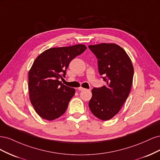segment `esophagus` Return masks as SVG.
<instances>
[{"instance_id": "1", "label": "esophagus", "mask_w": 160, "mask_h": 160, "mask_svg": "<svg viewBox=\"0 0 160 160\" xmlns=\"http://www.w3.org/2000/svg\"><path fill=\"white\" fill-rule=\"evenodd\" d=\"M78 90L79 91H83V90H85V88H81V87H80V88H78Z\"/></svg>"}]
</instances>
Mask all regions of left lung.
<instances>
[{"instance_id":"8db88e82","label":"left lung","mask_w":160,"mask_h":160,"mask_svg":"<svg viewBox=\"0 0 160 160\" xmlns=\"http://www.w3.org/2000/svg\"><path fill=\"white\" fill-rule=\"evenodd\" d=\"M98 59L101 78L106 85L93 88L89 107L95 117L107 121L117 114L129 94L133 67L128 54L119 45L109 43L89 45Z\"/></svg>"}]
</instances>
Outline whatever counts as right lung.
<instances>
[{"label":"right lung","instance_id":"1","mask_svg":"<svg viewBox=\"0 0 160 160\" xmlns=\"http://www.w3.org/2000/svg\"><path fill=\"white\" fill-rule=\"evenodd\" d=\"M87 49L84 45L51 48L37 57L28 72L31 102L38 115L51 121L66 111L75 90L62 85L70 62Z\"/></svg>","mask_w":160,"mask_h":160}]
</instances>
